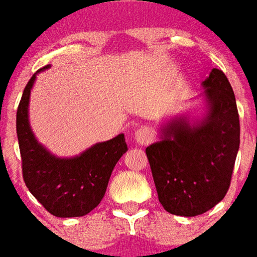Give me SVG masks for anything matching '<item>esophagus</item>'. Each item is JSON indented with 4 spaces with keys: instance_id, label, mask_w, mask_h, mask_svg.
<instances>
[{
    "instance_id": "1",
    "label": "esophagus",
    "mask_w": 257,
    "mask_h": 257,
    "mask_svg": "<svg viewBox=\"0 0 257 257\" xmlns=\"http://www.w3.org/2000/svg\"><path fill=\"white\" fill-rule=\"evenodd\" d=\"M135 140L139 144H148L153 140V131L148 126H140V128L135 132Z\"/></svg>"
}]
</instances>
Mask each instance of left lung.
Masks as SVG:
<instances>
[{
    "mask_svg": "<svg viewBox=\"0 0 257 257\" xmlns=\"http://www.w3.org/2000/svg\"><path fill=\"white\" fill-rule=\"evenodd\" d=\"M201 85L204 118L174 117L161 129V140L146 148L158 199L174 215H200L226 196L240 148L238 110L227 77L214 68Z\"/></svg>",
    "mask_w": 257,
    "mask_h": 257,
    "instance_id": "left-lung-1",
    "label": "left lung"
}]
</instances>
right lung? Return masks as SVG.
Returning <instances> with one entry per match:
<instances>
[{
  "label": "right lung",
  "instance_id": "obj_1",
  "mask_svg": "<svg viewBox=\"0 0 257 257\" xmlns=\"http://www.w3.org/2000/svg\"><path fill=\"white\" fill-rule=\"evenodd\" d=\"M47 68L50 65L41 70ZM37 73L23 91L16 114L23 178L28 191L54 216L87 215L103 199L114 166L128 151V146L121 134L111 140L94 144L77 157L58 158L50 154L38 143L28 119L30 94Z\"/></svg>",
  "mask_w": 257,
  "mask_h": 257
}]
</instances>
